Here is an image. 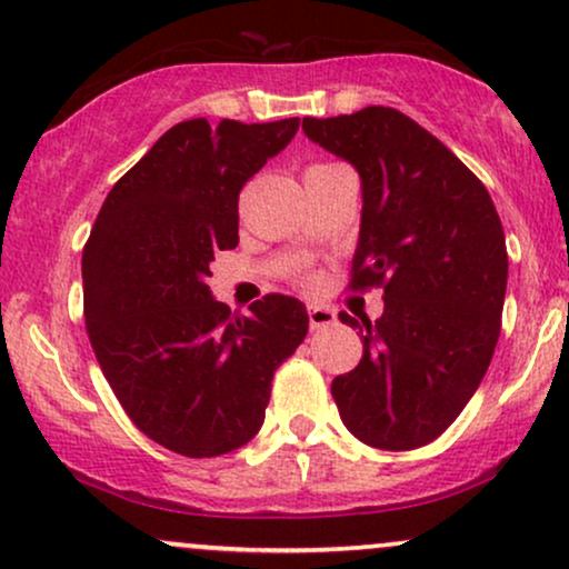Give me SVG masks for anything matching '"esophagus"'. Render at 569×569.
<instances>
[{
    "mask_svg": "<svg viewBox=\"0 0 569 569\" xmlns=\"http://www.w3.org/2000/svg\"><path fill=\"white\" fill-rule=\"evenodd\" d=\"M307 316H310V329L318 331V329H326V326H331L337 321V312L329 310V307H318V305H310L307 307Z\"/></svg>",
    "mask_w": 569,
    "mask_h": 569,
    "instance_id": "34e87169",
    "label": "esophagus"
}]
</instances>
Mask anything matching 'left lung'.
<instances>
[{"mask_svg": "<svg viewBox=\"0 0 569 569\" xmlns=\"http://www.w3.org/2000/svg\"><path fill=\"white\" fill-rule=\"evenodd\" d=\"M307 139L361 176V232L350 289L380 286L361 363L331 382L358 441L390 452L426 447L485 380L506 302V234L487 187L443 143L390 107L302 120Z\"/></svg>", "mask_w": 569, "mask_h": 569, "instance_id": "8db88e82", "label": "left lung"}]
</instances>
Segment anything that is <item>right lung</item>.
I'll use <instances>...</instances> for the list:
<instances>
[{
  "mask_svg": "<svg viewBox=\"0 0 569 569\" xmlns=\"http://www.w3.org/2000/svg\"><path fill=\"white\" fill-rule=\"evenodd\" d=\"M299 130L206 117L154 141L112 187L82 251L84 326L117 401L141 433L219 457L259 433L272 375L307 335L299 299L267 293L230 312L208 289L238 246V194Z\"/></svg>",
  "mask_w": 569,
  "mask_h": 569,
  "instance_id": "1",
  "label": "right lung"
}]
</instances>
